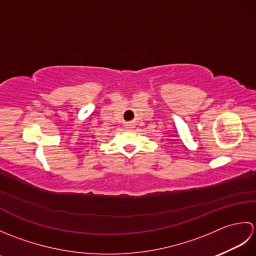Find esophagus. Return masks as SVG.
Returning a JSON list of instances; mask_svg holds the SVG:
<instances>
[{
    "label": "esophagus",
    "mask_w": 256,
    "mask_h": 256,
    "mask_svg": "<svg viewBox=\"0 0 256 256\" xmlns=\"http://www.w3.org/2000/svg\"><path fill=\"white\" fill-rule=\"evenodd\" d=\"M128 126H130V125H128Z\"/></svg>",
    "instance_id": "esophagus-1"
}]
</instances>
